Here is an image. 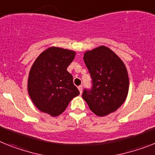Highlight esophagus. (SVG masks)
<instances>
[{
  "instance_id": "esophagus-1",
  "label": "esophagus",
  "mask_w": 155,
  "mask_h": 155,
  "mask_svg": "<svg viewBox=\"0 0 155 155\" xmlns=\"http://www.w3.org/2000/svg\"><path fill=\"white\" fill-rule=\"evenodd\" d=\"M78 89L80 91V94H82V92H83V86H79V87H78Z\"/></svg>"
}]
</instances>
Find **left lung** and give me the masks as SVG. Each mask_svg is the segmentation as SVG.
Listing matches in <instances>:
<instances>
[{
    "label": "left lung",
    "mask_w": 155,
    "mask_h": 155,
    "mask_svg": "<svg viewBox=\"0 0 155 155\" xmlns=\"http://www.w3.org/2000/svg\"><path fill=\"white\" fill-rule=\"evenodd\" d=\"M84 60L91 77V87L84 90L83 98L99 117L116 111L128 92L129 80L123 61L104 45L86 52Z\"/></svg>",
    "instance_id": "obj_1"
}]
</instances>
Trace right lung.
Returning a JSON list of instances; mask_svg holds the SVG:
<instances>
[{"label": "right lung", "mask_w": 155, "mask_h": 155, "mask_svg": "<svg viewBox=\"0 0 155 155\" xmlns=\"http://www.w3.org/2000/svg\"><path fill=\"white\" fill-rule=\"evenodd\" d=\"M75 55L68 49L51 47L42 52L33 64L27 88L31 100L41 112L57 117L80 94L72 75L67 71Z\"/></svg>", "instance_id": "obj_1"}]
</instances>
